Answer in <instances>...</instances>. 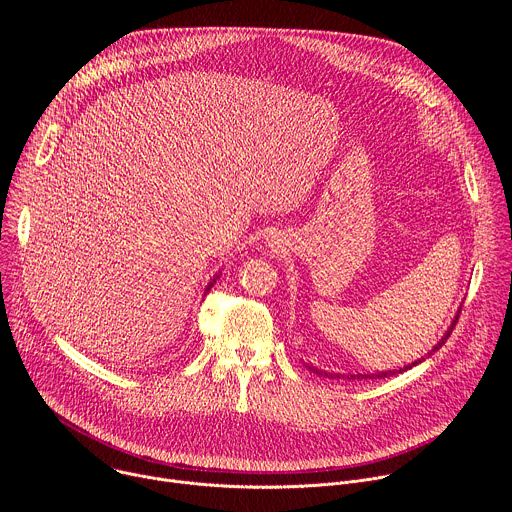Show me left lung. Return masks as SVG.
<instances>
[{
  "label": "left lung",
  "instance_id": "8db88e82",
  "mask_svg": "<svg viewBox=\"0 0 512 512\" xmlns=\"http://www.w3.org/2000/svg\"><path fill=\"white\" fill-rule=\"evenodd\" d=\"M458 316H460V310H458V314H456V318L452 320V324H450V328L446 330V334L442 336V340L437 342L429 352H427V356L431 354V352H435V350H440L442 348V344L448 340V336L452 334V330H454V326H456V322H458ZM427 356H421V358H417L415 362H411V364H405V367H401V369H393V371H381V373H356V375H342V373H326V371H322V369H316V367H310V371H314V373H318V375H324V377H330V379H385V377H393V375H399V373H403V371H409V369H413L415 364H419V362H423Z\"/></svg>",
  "mask_w": 512,
  "mask_h": 512
}]
</instances>
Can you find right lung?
<instances>
[{
  "instance_id": "add662e5",
  "label": "right lung",
  "mask_w": 512,
  "mask_h": 512,
  "mask_svg": "<svg viewBox=\"0 0 512 512\" xmlns=\"http://www.w3.org/2000/svg\"><path fill=\"white\" fill-rule=\"evenodd\" d=\"M216 279H218V273H216V275H214V277H212V279H210V281H208V285H206V289H204V294H206V291H208V289H210V287H212V283H214V281H216Z\"/></svg>"
}]
</instances>
